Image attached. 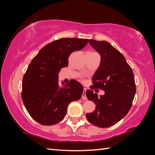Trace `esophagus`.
I'll return each mask as SVG.
<instances>
[{"label":"esophagus","mask_w":155,"mask_h":155,"mask_svg":"<svg viewBox=\"0 0 155 155\" xmlns=\"http://www.w3.org/2000/svg\"><path fill=\"white\" fill-rule=\"evenodd\" d=\"M85 91H86V89L84 88L83 94H82V96H81V98L83 99V100H87V97H86V95H85Z\"/></svg>","instance_id":"obj_1"}]
</instances>
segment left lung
I'll list each match as a JSON object with an SVG mask.
<instances>
[{
  "label": "left lung",
  "mask_w": 155,
  "mask_h": 155,
  "mask_svg": "<svg viewBox=\"0 0 155 155\" xmlns=\"http://www.w3.org/2000/svg\"><path fill=\"white\" fill-rule=\"evenodd\" d=\"M101 54V64L92 78L93 87L104 91L103 96L86 91L88 100L96 105L94 111L86 114L91 124L101 128L111 127L129 111L136 92L133 70L120 51L106 41L89 40Z\"/></svg>",
  "instance_id": "left-lung-1"
}]
</instances>
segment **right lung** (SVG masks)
<instances>
[{
    "label": "right lung",
    "mask_w": 155,
    "mask_h": 155,
    "mask_svg": "<svg viewBox=\"0 0 155 155\" xmlns=\"http://www.w3.org/2000/svg\"><path fill=\"white\" fill-rule=\"evenodd\" d=\"M87 39L61 38L44 46L30 63L22 79L21 96L25 106L33 120L51 126L64 118L68 104L82 96L83 87L71 80L60 86L58 74L68 65V57L80 51Z\"/></svg>",
    "instance_id": "right-lung-1"
}]
</instances>
